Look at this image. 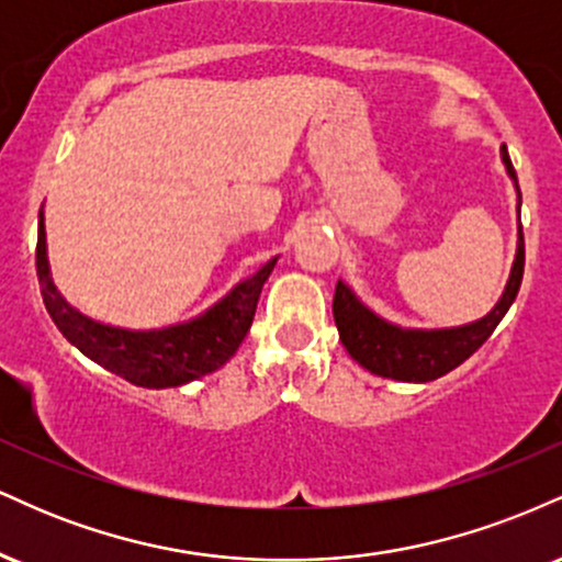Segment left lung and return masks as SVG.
I'll list each match as a JSON object with an SVG mask.
<instances>
[{
    "label": "left lung",
    "mask_w": 562,
    "mask_h": 562,
    "mask_svg": "<svg viewBox=\"0 0 562 562\" xmlns=\"http://www.w3.org/2000/svg\"><path fill=\"white\" fill-rule=\"evenodd\" d=\"M502 164H505L515 192H518L520 211L518 173L509 164L505 145H502ZM524 227L518 224V250H515L505 293L496 301V306L486 317L470 322V325L441 327V330H412V327L391 325L389 319L378 317L372 308H367L346 282L338 280L333 299V317L335 325H338L340 344L351 353L353 362L362 364L372 375L404 380V383H430V380L447 375L454 367H460L486 344L488 335L494 333V327L499 325L507 308L513 306L515 295H518L520 280H524Z\"/></svg>",
    "instance_id": "left-lung-1"
}]
</instances>
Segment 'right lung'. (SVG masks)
I'll return each mask as SVG.
<instances>
[{
  "mask_svg": "<svg viewBox=\"0 0 562 562\" xmlns=\"http://www.w3.org/2000/svg\"><path fill=\"white\" fill-rule=\"evenodd\" d=\"M274 263L277 256L195 319L160 330H126L83 317L57 293L49 274L44 211H38L36 274L49 317L83 357L142 389H177L227 364L250 330L261 288Z\"/></svg>",
  "mask_w": 562,
  "mask_h": 562,
  "instance_id": "1",
  "label": "right lung"
}]
</instances>
